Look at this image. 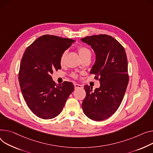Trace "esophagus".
Masks as SVG:
<instances>
[{"mask_svg":"<svg viewBox=\"0 0 153 153\" xmlns=\"http://www.w3.org/2000/svg\"><path fill=\"white\" fill-rule=\"evenodd\" d=\"M74 88L76 90V89H79V88H82V85H80L79 84H74Z\"/></svg>","mask_w":153,"mask_h":153,"instance_id":"esophagus-1","label":"esophagus"}]
</instances>
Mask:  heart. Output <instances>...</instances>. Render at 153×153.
I'll list each match as a JSON object with an SVG mask.
<instances>
[{"label": "heart", "mask_w": 153, "mask_h": 153, "mask_svg": "<svg viewBox=\"0 0 153 153\" xmlns=\"http://www.w3.org/2000/svg\"><path fill=\"white\" fill-rule=\"evenodd\" d=\"M77 52H78L79 55L80 56V58H82V59L85 58H87V57L91 58V51L89 48H88L86 47H84V46L78 47H77ZM66 54H67V50H65L64 52L62 53V55H61L60 58H59V62H60L61 64H63L64 63ZM70 76L73 79H77L78 77V75L76 73H72L71 74Z\"/></svg>", "instance_id": "1"}]
</instances>
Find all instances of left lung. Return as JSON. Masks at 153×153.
I'll return each mask as SVG.
<instances>
[{
    "mask_svg": "<svg viewBox=\"0 0 153 153\" xmlns=\"http://www.w3.org/2000/svg\"><path fill=\"white\" fill-rule=\"evenodd\" d=\"M90 45L96 54V62L90 71L100 82V87L84 86L86 96L82 104L85 114L101 121L117 110L128 83V62L126 51L116 39L109 35L99 34L81 39Z\"/></svg>",
    "mask_w": 153,
    "mask_h": 153,
    "instance_id": "1",
    "label": "left lung"
}]
</instances>
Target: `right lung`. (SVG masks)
<instances>
[{"label": "right lung", "mask_w": 153, "mask_h": 153, "mask_svg": "<svg viewBox=\"0 0 153 153\" xmlns=\"http://www.w3.org/2000/svg\"><path fill=\"white\" fill-rule=\"evenodd\" d=\"M75 41L46 34L37 38L24 52L18 73L19 85L26 105L40 118L57 116L74 89L68 81L56 85L51 74L62 68L60 56Z\"/></svg>", "instance_id": "1"}]
</instances>
